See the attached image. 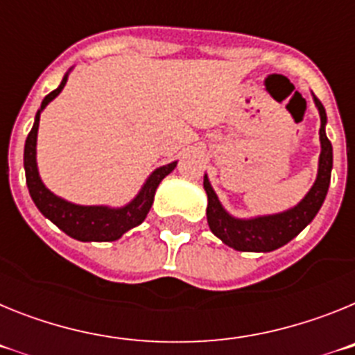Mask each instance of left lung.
<instances>
[{
    "label": "left lung",
    "mask_w": 355,
    "mask_h": 355,
    "mask_svg": "<svg viewBox=\"0 0 355 355\" xmlns=\"http://www.w3.org/2000/svg\"><path fill=\"white\" fill-rule=\"evenodd\" d=\"M315 105L320 112V121H322V126H320L322 153H320L318 162V175H316L311 190L295 208L277 213V215L258 216V218H249V220L234 218L222 208L220 200L213 192L211 184L205 175V190L208 193L206 216H208L209 229L215 236L224 241L225 245L241 250V252H270V250L279 249V247L286 245L290 240H293L322 208L325 196H327L329 183H331L332 146L325 135V122H327L325 108L316 96Z\"/></svg>",
    "instance_id": "obj_1"
}]
</instances>
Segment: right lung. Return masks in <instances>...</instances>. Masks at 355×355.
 Instances as JSON below:
<instances>
[{"label":"right lung","instance_id":"right-lung-1","mask_svg":"<svg viewBox=\"0 0 355 355\" xmlns=\"http://www.w3.org/2000/svg\"><path fill=\"white\" fill-rule=\"evenodd\" d=\"M65 83H67V74L64 76L58 89L44 97L40 110L35 115L33 128L28 133L26 144H24V172H26L28 190H30L31 199H33L37 208L40 209V213L46 218H49L53 224L58 225L71 238H76L80 241L119 240L126 231L142 224L144 218L149 213L150 206H153L156 188H158V184L162 183L165 175H168L174 171L175 162L156 168L149 175V180L146 181L139 196L135 197L130 205H126L124 208L72 205V202H67V200L60 199V197H56L55 193L49 192L48 188L44 187L42 181H40L39 171H37V131H39L40 112L48 106L49 101H53L62 92Z\"/></svg>","mask_w":355,"mask_h":355}]
</instances>
